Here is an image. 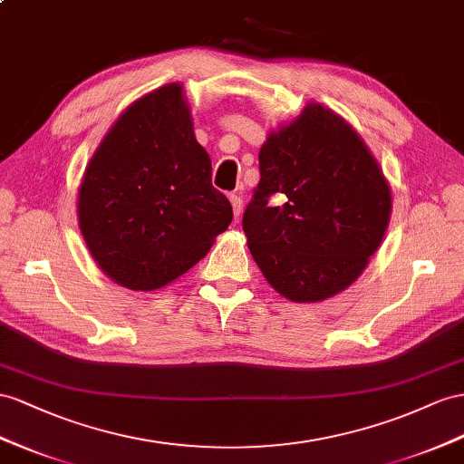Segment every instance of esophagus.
Returning <instances> with one entry per match:
<instances>
[{"label":"esophagus","mask_w":464,"mask_h":464,"mask_svg":"<svg viewBox=\"0 0 464 464\" xmlns=\"http://www.w3.org/2000/svg\"><path fill=\"white\" fill-rule=\"evenodd\" d=\"M229 199H231V206H233L235 216L239 218V213H241V209H243V196H241V192H233V194H229Z\"/></svg>","instance_id":"esophagus-1"}]
</instances>
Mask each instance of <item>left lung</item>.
<instances>
[{
  "label": "left lung",
  "mask_w": 464,
  "mask_h": 464,
  "mask_svg": "<svg viewBox=\"0 0 464 464\" xmlns=\"http://www.w3.org/2000/svg\"><path fill=\"white\" fill-rule=\"evenodd\" d=\"M258 170L243 231L270 286L294 302L345 290L376 253L392 208L386 178L362 139L337 113L307 105L268 137Z\"/></svg>",
  "instance_id": "obj_1"
}]
</instances>
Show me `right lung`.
I'll list each match as a JSON object with an SVG mask.
<instances>
[{"label": "right lung", "instance_id": "1", "mask_svg": "<svg viewBox=\"0 0 464 464\" xmlns=\"http://www.w3.org/2000/svg\"><path fill=\"white\" fill-rule=\"evenodd\" d=\"M98 266L130 290H159L208 255L233 208L211 184L180 84L137 100L102 140L78 196Z\"/></svg>", "mask_w": 464, "mask_h": 464}]
</instances>
